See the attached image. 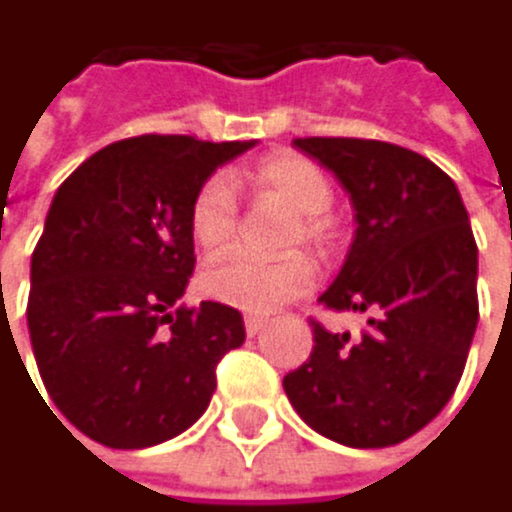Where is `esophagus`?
I'll use <instances>...</instances> for the list:
<instances>
[{
  "label": "esophagus",
  "instance_id": "1",
  "mask_svg": "<svg viewBox=\"0 0 512 512\" xmlns=\"http://www.w3.org/2000/svg\"><path fill=\"white\" fill-rule=\"evenodd\" d=\"M264 327H267V318H261V315H245V333L248 336H258Z\"/></svg>",
  "mask_w": 512,
  "mask_h": 512
}]
</instances>
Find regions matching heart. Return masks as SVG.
Wrapping results in <instances>:
<instances>
[{"label":"heart","instance_id":"heart-1","mask_svg":"<svg viewBox=\"0 0 512 512\" xmlns=\"http://www.w3.org/2000/svg\"><path fill=\"white\" fill-rule=\"evenodd\" d=\"M251 188L273 194L288 203L300 218L288 242L327 245L333 239V221L324 212L333 203V185L324 170L297 152L267 155L248 173ZM236 194L227 176H209L191 197L188 230L200 251L215 254L236 236ZM315 282V264L306 254H288L279 261H261L251 254H227L200 273V291L239 312H273L288 300L303 297Z\"/></svg>","mask_w":512,"mask_h":512}]
</instances>
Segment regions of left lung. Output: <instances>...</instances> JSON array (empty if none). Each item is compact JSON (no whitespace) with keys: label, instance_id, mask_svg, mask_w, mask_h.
<instances>
[{"label":"left lung","instance_id":"obj_1","mask_svg":"<svg viewBox=\"0 0 512 512\" xmlns=\"http://www.w3.org/2000/svg\"><path fill=\"white\" fill-rule=\"evenodd\" d=\"M354 203V242L321 303L366 312L369 327L330 333L285 375L294 411L345 447H393L456 393L477 330V242L456 182L426 155L384 140L297 137Z\"/></svg>","mask_w":512,"mask_h":512}]
</instances>
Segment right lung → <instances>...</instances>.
<instances>
[{"mask_svg": "<svg viewBox=\"0 0 512 512\" xmlns=\"http://www.w3.org/2000/svg\"><path fill=\"white\" fill-rule=\"evenodd\" d=\"M251 146L140 134L98 149L59 185L32 251L26 321L41 381L80 435L140 450L206 411L215 366L245 327L221 303L179 306L194 273L188 206Z\"/></svg>", "mask_w": 512, "mask_h": 512, "instance_id": "obj_1", "label": "right lung"}]
</instances>
